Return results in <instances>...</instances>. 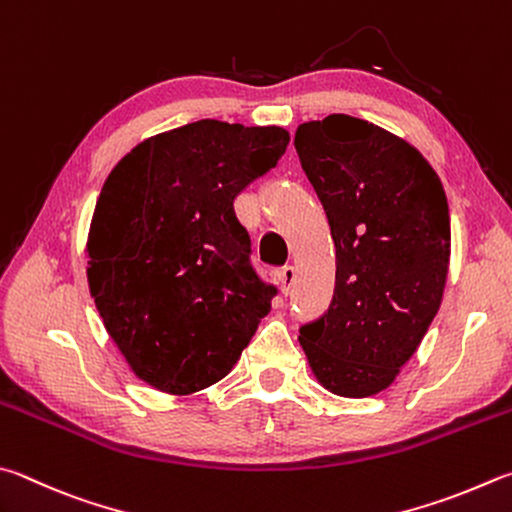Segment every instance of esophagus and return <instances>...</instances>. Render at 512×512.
Instances as JSON below:
<instances>
[{
    "mask_svg": "<svg viewBox=\"0 0 512 512\" xmlns=\"http://www.w3.org/2000/svg\"><path fill=\"white\" fill-rule=\"evenodd\" d=\"M295 280H297V273H295V266H291V264H286L282 271H280V282H282V291L288 295L291 293V288H293V284H295Z\"/></svg>",
    "mask_w": 512,
    "mask_h": 512,
    "instance_id": "esophagus-1",
    "label": "esophagus"
}]
</instances>
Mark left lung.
I'll list each match as a JSON object with an SVG mask.
<instances>
[{"instance_id":"obj_1","label":"left lung","mask_w":512,"mask_h":512,"mask_svg":"<svg viewBox=\"0 0 512 512\" xmlns=\"http://www.w3.org/2000/svg\"><path fill=\"white\" fill-rule=\"evenodd\" d=\"M302 170L336 244L329 309L300 327V345L329 392H383L441 306L450 212L421 152L374 123L331 114L297 127Z\"/></svg>"}]
</instances>
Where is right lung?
Returning <instances> with one entry per match:
<instances>
[{
  "label": "right lung",
  "instance_id": "1",
  "mask_svg": "<svg viewBox=\"0 0 512 512\" xmlns=\"http://www.w3.org/2000/svg\"><path fill=\"white\" fill-rule=\"evenodd\" d=\"M282 127L197 120L136 145L91 219L89 288L134 374L167 394L215 385L277 295L250 262L237 194L277 165Z\"/></svg>",
  "mask_w": 512,
  "mask_h": 512
}]
</instances>
